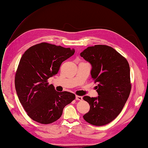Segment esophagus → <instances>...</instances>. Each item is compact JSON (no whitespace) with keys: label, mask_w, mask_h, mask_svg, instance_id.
<instances>
[{"label":"esophagus","mask_w":148,"mask_h":148,"mask_svg":"<svg viewBox=\"0 0 148 148\" xmlns=\"http://www.w3.org/2000/svg\"><path fill=\"white\" fill-rule=\"evenodd\" d=\"M75 99L77 101H82L83 99V97L82 96H76Z\"/></svg>","instance_id":"1"}]
</instances>
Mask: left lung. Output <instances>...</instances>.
Wrapping results in <instances>:
<instances>
[{
	"mask_svg": "<svg viewBox=\"0 0 148 148\" xmlns=\"http://www.w3.org/2000/svg\"><path fill=\"white\" fill-rule=\"evenodd\" d=\"M80 56L91 65V77L98 83L97 97H83L90 106L83 119L96 126L106 125L117 117L130 93L129 64L114 48L106 45L88 47Z\"/></svg>",
	"mask_w": 148,
	"mask_h": 148,
	"instance_id": "1",
	"label": "left lung"
}]
</instances>
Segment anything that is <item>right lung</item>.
<instances>
[{
  "label": "right lung",
  "mask_w": 148,
  "mask_h": 148,
  "mask_svg": "<svg viewBox=\"0 0 148 148\" xmlns=\"http://www.w3.org/2000/svg\"><path fill=\"white\" fill-rule=\"evenodd\" d=\"M75 49L46 42L29 47L22 56L15 78L18 97L29 117L49 124L59 119L64 107L75 99L74 94L56 91L47 79L57 74L62 62Z\"/></svg>",
  "instance_id": "right-lung-1"
}]
</instances>
